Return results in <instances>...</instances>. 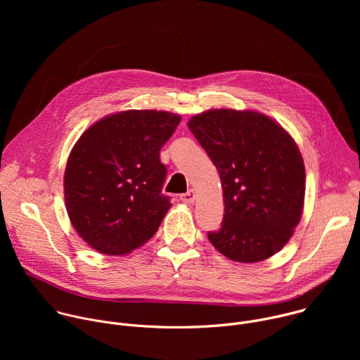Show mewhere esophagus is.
Wrapping results in <instances>:
<instances>
[{
	"instance_id": "obj_1",
	"label": "esophagus",
	"mask_w": 360,
	"mask_h": 360,
	"mask_svg": "<svg viewBox=\"0 0 360 360\" xmlns=\"http://www.w3.org/2000/svg\"><path fill=\"white\" fill-rule=\"evenodd\" d=\"M181 200L185 202V203H195V192H193V189L182 193L181 195Z\"/></svg>"
}]
</instances>
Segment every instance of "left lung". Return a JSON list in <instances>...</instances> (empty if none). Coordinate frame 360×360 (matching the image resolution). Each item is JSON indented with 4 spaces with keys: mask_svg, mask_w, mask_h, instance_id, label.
Masks as SVG:
<instances>
[{
    "mask_svg": "<svg viewBox=\"0 0 360 360\" xmlns=\"http://www.w3.org/2000/svg\"><path fill=\"white\" fill-rule=\"evenodd\" d=\"M188 127L217 167L222 226L210 242L231 261L261 262L279 252L300 221L304 165L293 138L255 111L211 110Z\"/></svg>",
    "mask_w": 360,
    "mask_h": 360,
    "instance_id": "left-lung-1",
    "label": "left lung"
}]
</instances>
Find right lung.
<instances>
[{
    "mask_svg": "<svg viewBox=\"0 0 360 360\" xmlns=\"http://www.w3.org/2000/svg\"><path fill=\"white\" fill-rule=\"evenodd\" d=\"M179 122L167 111L129 110L96 121L77 141L64 195L72 226L91 248L121 256L158 231L172 205L162 195L160 150Z\"/></svg>",
    "mask_w": 360,
    "mask_h": 360,
    "instance_id": "right-lung-1",
    "label": "right lung"
}]
</instances>
